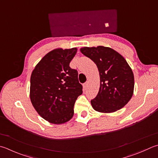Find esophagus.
Here are the masks:
<instances>
[{
    "label": "esophagus",
    "instance_id": "esophagus-1",
    "mask_svg": "<svg viewBox=\"0 0 158 158\" xmlns=\"http://www.w3.org/2000/svg\"><path fill=\"white\" fill-rule=\"evenodd\" d=\"M88 85H89V82L87 81V82H86L85 83V84H84V88H85V89H87V87H88Z\"/></svg>",
    "mask_w": 158,
    "mask_h": 158
}]
</instances>
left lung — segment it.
<instances>
[{"mask_svg": "<svg viewBox=\"0 0 158 158\" xmlns=\"http://www.w3.org/2000/svg\"><path fill=\"white\" fill-rule=\"evenodd\" d=\"M82 54L93 60L99 71L100 85L92 107L101 113H113L125 106L134 89V76L125 59L110 47H82Z\"/></svg>", "mask_w": 158, "mask_h": 158, "instance_id": "obj_1", "label": "left lung"}]
</instances>
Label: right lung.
Here are the masks:
<instances>
[{
    "instance_id": "right-lung-1",
    "label": "right lung",
    "mask_w": 158,
    "mask_h": 158,
    "mask_svg": "<svg viewBox=\"0 0 158 158\" xmlns=\"http://www.w3.org/2000/svg\"><path fill=\"white\" fill-rule=\"evenodd\" d=\"M77 48L53 49L33 70L30 100L35 111L49 123L60 124L73 115L77 98L82 94L78 73L69 67Z\"/></svg>"
}]
</instances>
